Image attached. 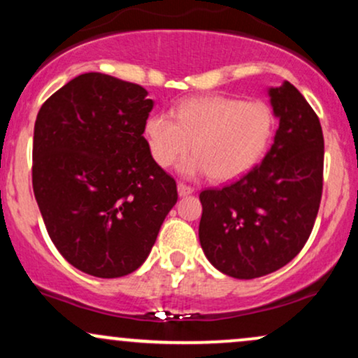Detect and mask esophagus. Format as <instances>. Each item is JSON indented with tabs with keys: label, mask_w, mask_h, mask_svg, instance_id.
<instances>
[{
	"label": "esophagus",
	"mask_w": 358,
	"mask_h": 358,
	"mask_svg": "<svg viewBox=\"0 0 358 358\" xmlns=\"http://www.w3.org/2000/svg\"><path fill=\"white\" fill-rule=\"evenodd\" d=\"M190 193H193V188L190 187V185H185L182 182L178 183V195L180 196H187V195H190Z\"/></svg>",
	"instance_id": "34e87169"
}]
</instances>
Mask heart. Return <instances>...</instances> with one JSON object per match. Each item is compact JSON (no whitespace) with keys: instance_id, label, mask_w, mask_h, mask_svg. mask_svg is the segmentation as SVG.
I'll use <instances>...</instances> for the list:
<instances>
[{"instance_id":"b5f03b06","label":"heart","mask_w":358,"mask_h":358,"mask_svg":"<svg viewBox=\"0 0 358 358\" xmlns=\"http://www.w3.org/2000/svg\"><path fill=\"white\" fill-rule=\"evenodd\" d=\"M274 129L273 110L261 101L212 96L188 99L173 110L151 114L145 138L153 159L171 166L190 148L180 165L187 176L207 173L232 180L250 170L264 155Z\"/></svg>"}]
</instances>
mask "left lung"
Instances as JSON below:
<instances>
[{"label": "left lung", "mask_w": 358, "mask_h": 358, "mask_svg": "<svg viewBox=\"0 0 358 358\" xmlns=\"http://www.w3.org/2000/svg\"><path fill=\"white\" fill-rule=\"evenodd\" d=\"M269 97L279 127L264 159L236 182L200 192V245L213 268L237 279L266 276L296 257L322 200L318 116L289 82Z\"/></svg>", "instance_id": "left-lung-1"}]
</instances>
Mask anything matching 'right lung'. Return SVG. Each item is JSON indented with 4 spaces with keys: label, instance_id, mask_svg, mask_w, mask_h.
<instances>
[{
    "label": "right lung",
    "instance_id": "right-lung-1",
    "mask_svg": "<svg viewBox=\"0 0 358 358\" xmlns=\"http://www.w3.org/2000/svg\"><path fill=\"white\" fill-rule=\"evenodd\" d=\"M141 85L82 73L38 110L31 182L45 227L73 268L121 278L146 261L178 200L143 133L153 109Z\"/></svg>",
    "mask_w": 358,
    "mask_h": 358
}]
</instances>
